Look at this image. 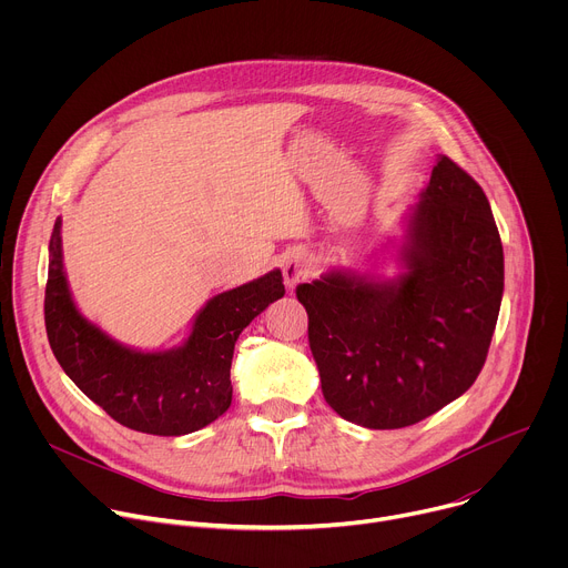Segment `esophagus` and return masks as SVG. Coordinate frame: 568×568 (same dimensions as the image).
Listing matches in <instances>:
<instances>
[{
  "mask_svg": "<svg viewBox=\"0 0 568 568\" xmlns=\"http://www.w3.org/2000/svg\"><path fill=\"white\" fill-rule=\"evenodd\" d=\"M283 276L285 285L294 290L298 283H303L310 276V258L303 250H290L283 258Z\"/></svg>",
  "mask_w": 568,
  "mask_h": 568,
  "instance_id": "esophagus-1",
  "label": "esophagus"
}]
</instances>
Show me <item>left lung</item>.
<instances>
[{"instance_id":"obj_1","label":"left lung","mask_w":568,"mask_h":568,"mask_svg":"<svg viewBox=\"0 0 568 568\" xmlns=\"http://www.w3.org/2000/svg\"><path fill=\"white\" fill-rule=\"evenodd\" d=\"M402 224V274L331 270L296 287L323 397L366 429L416 425L460 397L488 357L504 296L490 202L449 156Z\"/></svg>"}]
</instances>
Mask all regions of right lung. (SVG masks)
Masks as SVG:
<instances>
[{"instance_id": "obj_1", "label": "right lung", "mask_w": 568, "mask_h": 568, "mask_svg": "<svg viewBox=\"0 0 568 568\" xmlns=\"http://www.w3.org/2000/svg\"><path fill=\"white\" fill-rule=\"evenodd\" d=\"M62 220L49 240L44 323L51 351L69 375L116 423L152 436H184L231 407L233 348L250 323L285 294L281 270L213 296L191 335L171 351L119 344L73 303L62 265Z\"/></svg>"}]
</instances>
